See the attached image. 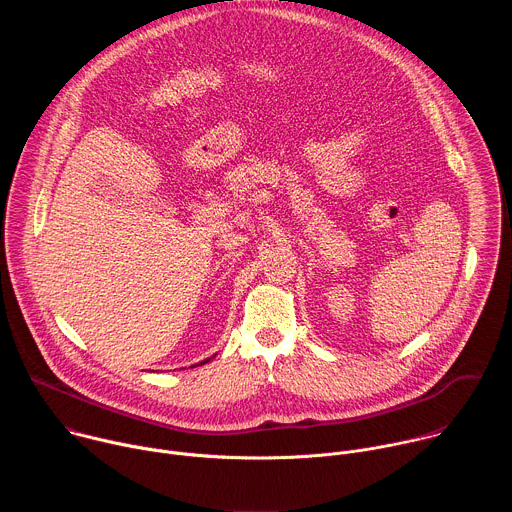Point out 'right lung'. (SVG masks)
Here are the masks:
<instances>
[{
  "label": "right lung",
  "mask_w": 512,
  "mask_h": 512,
  "mask_svg": "<svg viewBox=\"0 0 512 512\" xmlns=\"http://www.w3.org/2000/svg\"><path fill=\"white\" fill-rule=\"evenodd\" d=\"M204 362H208V360H204ZM204 362H200V364H204Z\"/></svg>",
  "instance_id": "obj_1"
}]
</instances>
